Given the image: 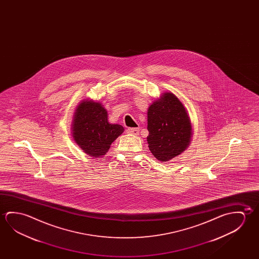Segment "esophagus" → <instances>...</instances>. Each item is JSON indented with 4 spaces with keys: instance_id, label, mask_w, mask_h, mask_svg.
I'll use <instances>...</instances> for the list:
<instances>
[{
    "instance_id": "esophagus-1",
    "label": "esophagus",
    "mask_w": 259,
    "mask_h": 259,
    "mask_svg": "<svg viewBox=\"0 0 259 259\" xmlns=\"http://www.w3.org/2000/svg\"><path fill=\"white\" fill-rule=\"evenodd\" d=\"M126 132H127L128 134H130V135L137 136L138 133H139V128H127Z\"/></svg>"
}]
</instances>
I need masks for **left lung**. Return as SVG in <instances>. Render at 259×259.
Instances as JSON below:
<instances>
[{"mask_svg": "<svg viewBox=\"0 0 259 259\" xmlns=\"http://www.w3.org/2000/svg\"><path fill=\"white\" fill-rule=\"evenodd\" d=\"M149 150L157 160L167 161L183 152L191 142V121L183 103L165 93L149 107Z\"/></svg>", "mask_w": 259, "mask_h": 259, "instance_id": "obj_1", "label": "left lung"}]
</instances>
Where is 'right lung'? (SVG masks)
Masks as SVG:
<instances>
[{"label": "right lung", "mask_w": 259, "mask_h": 259, "mask_svg": "<svg viewBox=\"0 0 259 259\" xmlns=\"http://www.w3.org/2000/svg\"><path fill=\"white\" fill-rule=\"evenodd\" d=\"M72 126L75 142L84 153L95 158L106 154L123 132L122 125L108 123L106 109L94 101H83L77 106Z\"/></svg>", "instance_id": "add662e5"}]
</instances>
